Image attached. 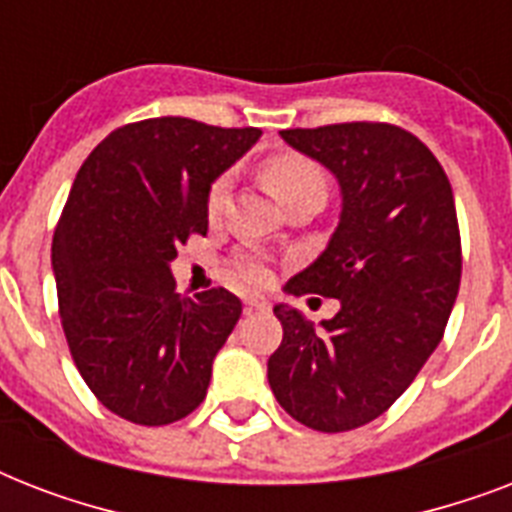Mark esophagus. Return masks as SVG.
I'll return each mask as SVG.
<instances>
[{
    "label": "esophagus",
    "mask_w": 512,
    "mask_h": 512,
    "mask_svg": "<svg viewBox=\"0 0 512 512\" xmlns=\"http://www.w3.org/2000/svg\"><path fill=\"white\" fill-rule=\"evenodd\" d=\"M244 311H247V313H255V311H271V303H268V300H265V297L252 295V297H247V300H244Z\"/></svg>",
    "instance_id": "obj_1"
}]
</instances>
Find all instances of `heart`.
Listing matches in <instances>:
<instances>
[{
  "label": "heart",
  "instance_id": "obj_1",
  "mask_svg": "<svg viewBox=\"0 0 512 512\" xmlns=\"http://www.w3.org/2000/svg\"><path fill=\"white\" fill-rule=\"evenodd\" d=\"M260 175H263V183L268 185V191L279 201H284L295 191L305 188V185L324 183L319 164L308 159V156L295 154V151H281V154L268 156L263 167H260ZM225 193H228V180L225 177L212 180L207 191V212L212 217L223 207ZM231 273L233 279H239L241 284H252V287H260V284L271 281V265H268L265 257L255 255V252L236 257L231 265Z\"/></svg>",
  "mask_w": 512,
  "mask_h": 512
}]
</instances>
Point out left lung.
Instances as JSON below:
<instances>
[{"mask_svg": "<svg viewBox=\"0 0 512 512\" xmlns=\"http://www.w3.org/2000/svg\"><path fill=\"white\" fill-rule=\"evenodd\" d=\"M337 177L342 212L319 260L287 281L292 295L340 300L313 327L276 305L284 340L268 382L305 428L345 433L388 412L444 337L462 276L449 177L412 132L385 122L281 130Z\"/></svg>", "mask_w": 512, "mask_h": 512, "instance_id": "left-lung-1", "label": "left lung"}]
</instances>
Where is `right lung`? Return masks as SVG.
Returning a JSON list of instances; mask_svg holds the SVG:
<instances>
[{
  "instance_id": "obj_1",
  "label": "right lung",
  "mask_w": 512,
  "mask_h": 512,
  "mask_svg": "<svg viewBox=\"0 0 512 512\" xmlns=\"http://www.w3.org/2000/svg\"><path fill=\"white\" fill-rule=\"evenodd\" d=\"M260 135L143 119L100 140L76 172L52 236L60 324L87 388L135 425L183 420L207 396L241 300L223 287L180 297L170 263L207 233L212 180Z\"/></svg>"
}]
</instances>
